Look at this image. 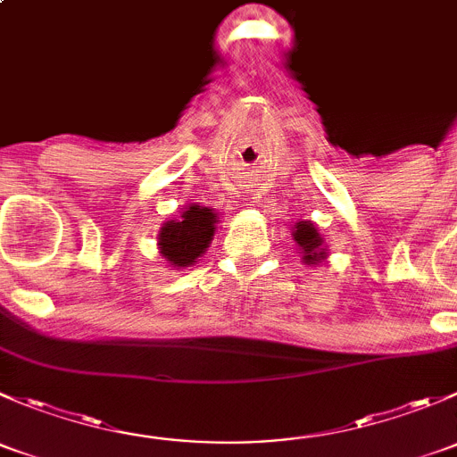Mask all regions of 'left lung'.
I'll list each match as a JSON object with an SVG mask.
<instances>
[{
    "mask_svg": "<svg viewBox=\"0 0 457 457\" xmlns=\"http://www.w3.org/2000/svg\"><path fill=\"white\" fill-rule=\"evenodd\" d=\"M294 238H296V243L301 245L303 261H305V262H310V265H316L318 261H322V258H325V252L320 250V245H322L320 234L316 232V228L310 223V220H301V223L296 225Z\"/></svg>",
    "mask_w": 457,
    "mask_h": 457,
    "instance_id": "1",
    "label": "left lung"
}]
</instances>
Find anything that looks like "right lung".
Segmentation results:
<instances>
[{"label":"right lung","mask_w":457,"mask_h":457,"mask_svg":"<svg viewBox=\"0 0 457 457\" xmlns=\"http://www.w3.org/2000/svg\"><path fill=\"white\" fill-rule=\"evenodd\" d=\"M214 223L216 219L212 210L201 205L187 207L177 220H168L161 228V254L174 267L192 265L210 245L214 237Z\"/></svg>","instance_id":"add662e5"}]
</instances>
